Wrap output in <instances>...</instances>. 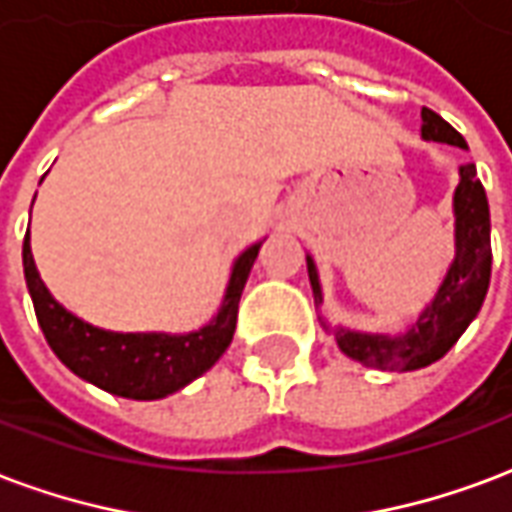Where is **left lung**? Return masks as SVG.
Returning a JSON list of instances; mask_svg holds the SVG:
<instances>
[{
	"label": "left lung",
	"mask_w": 512,
	"mask_h": 512,
	"mask_svg": "<svg viewBox=\"0 0 512 512\" xmlns=\"http://www.w3.org/2000/svg\"><path fill=\"white\" fill-rule=\"evenodd\" d=\"M423 138L442 141L466 149L464 136L439 117L431 108H423ZM455 261L447 270L445 283L439 286L434 302L420 313L406 335H368L352 333L343 327H327L346 357L371 365L379 371H414L436 363L450 352L469 322L475 319L486 300L491 281V212L483 182L477 179L475 163L461 166V182L455 188ZM308 278L313 300L322 302V286L313 261L308 259Z\"/></svg>",
	"instance_id": "obj_1"
}]
</instances>
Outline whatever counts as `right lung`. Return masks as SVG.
I'll list each match as a JSON object with an SVG mask.
<instances>
[{
  "label": "right lung",
  "mask_w": 512,
  "mask_h": 512,
  "mask_svg": "<svg viewBox=\"0 0 512 512\" xmlns=\"http://www.w3.org/2000/svg\"><path fill=\"white\" fill-rule=\"evenodd\" d=\"M261 245H253L234 261L229 289L215 322L190 335L108 333L65 311L40 281L24 237V278L32 294L35 316L48 346L81 379L100 390L133 401H155L177 393L218 363L237 330L240 297Z\"/></svg>",
  "instance_id": "right-lung-1"
}]
</instances>
